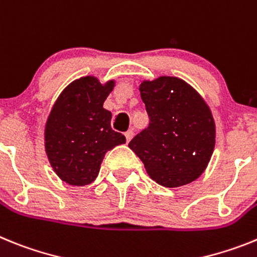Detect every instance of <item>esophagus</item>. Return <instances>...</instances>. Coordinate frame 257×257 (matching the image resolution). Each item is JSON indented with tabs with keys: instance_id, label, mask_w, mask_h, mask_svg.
I'll use <instances>...</instances> for the list:
<instances>
[{
	"instance_id": "1",
	"label": "esophagus",
	"mask_w": 257,
	"mask_h": 257,
	"mask_svg": "<svg viewBox=\"0 0 257 257\" xmlns=\"http://www.w3.org/2000/svg\"><path fill=\"white\" fill-rule=\"evenodd\" d=\"M133 135H135V132L133 129H129V131L125 132V138H126V142H129L133 138Z\"/></svg>"
}]
</instances>
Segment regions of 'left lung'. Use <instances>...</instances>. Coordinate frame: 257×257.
Here are the masks:
<instances>
[{"label": "left lung", "mask_w": 257, "mask_h": 257, "mask_svg": "<svg viewBox=\"0 0 257 257\" xmlns=\"http://www.w3.org/2000/svg\"><path fill=\"white\" fill-rule=\"evenodd\" d=\"M140 91L150 122L129 147L142 160L147 175L162 186L195 181L215 149V120L209 107L178 77L144 81Z\"/></svg>", "instance_id": "1"}]
</instances>
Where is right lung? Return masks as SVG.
Instances as JSON below:
<instances>
[{"instance_id":"1","label":"right lung","mask_w":257,"mask_h":257,"mask_svg":"<svg viewBox=\"0 0 257 257\" xmlns=\"http://www.w3.org/2000/svg\"><path fill=\"white\" fill-rule=\"evenodd\" d=\"M115 81L101 84L93 76L75 80L58 97L45 126V150L62 181L73 186L97 178L107 151L125 144L111 128L110 111L103 108Z\"/></svg>"}]
</instances>
